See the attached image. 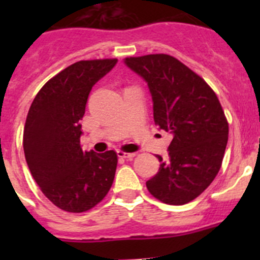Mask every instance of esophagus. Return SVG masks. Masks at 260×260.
Returning <instances> with one entry per match:
<instances>
[{"label":"esophagus","instance_id":"34e87169","mask_svg":"<svg viewBox=\"0 0 260 260\" xmlns=\"http://www.w3.org/2000/svg\"><path fill=\"white\" fill-rule=\"evenodd\" d=\"M117 154H118V157H120V158H133V157L136 156L135 152H132V153H128V152H124V151H118Z\"/></svg>","mask_w":260,"mask_h":260}]
</instances>
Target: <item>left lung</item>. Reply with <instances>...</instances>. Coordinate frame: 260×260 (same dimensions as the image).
<instances>
[{
	"label": "left lung",
	"instance_id": "obj_1",
	"mask_svg": "<svg viewBox=\"0 0 260 260\" xmlns=\"http://www.w3.org/2000/svg\"><path fill=\"white\" fill-rule=\"evenodd\" d=\"M124 64L146 80L154 123L174 136L169 159L157 156L159 170L147 188L169 205L190 203L221 167L229 135L221 104L203 78L171 55L125 57Z\"/></svg>",
	"mask_w": 260,
	"mask_h": 260
}]
</instances>
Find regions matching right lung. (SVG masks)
<instances>
[{
    "instance_id": "add662e5",
    "label": "right lung",
    "mask_w": 260,
    "mask_h": 260,
    "mask_svg": "<svg viewBox=\"0 0 260 260\" xmlns=\"http://www.w3.org/2000/svg\"><path fill=\"white\" fill-rule=\"evenodd\" d=\"M117 61L74 62L40 89L28 109L23 129L26 162L44 195L64 211L90 210L113 183L117 153L83 151L79 120L93 85Z\"/></svg>"
}]
</instances>
